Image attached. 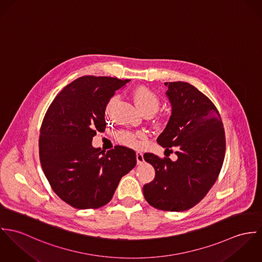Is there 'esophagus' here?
Here are the masks:
<instances>
[{
  "mask_svg": "<svg viewBox=\"0 0 262 262\" xmlns=\"http://www.w3.org/2000/svg\"><path fill=\"white\" fill-rule=\"evenodd\" d=\"M136 156H137V163H138V165L143 164L144 161H145L144 160V154L142 151H137Z\"/></svg>",
  "mask_w": 262,
  "mask_h": 262,
  "instance_id": "34e87169",
  "label": "esophagus"
}]
</instances>
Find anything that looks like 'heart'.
<instances>
[{
	"label": "heart",
	"mask_w": 262,
	"mask_h": 262,
	"mask_svg": "<svg viewBox=\"0 0 262 262\" xmlns=\"http://www.w3.org/2000/svg\"><path fill=\"white\" fill-rule=\"evenodd\" d=\"M133 97L136 105L143 114H155L161 104L160 97L150 89L146 86H139L133 91ZM117 100V96H114L110 99L106 105V112L110 111L112 105ZM144 137L143 134H135L128 130L120 132L117 135V139L120 143L130 146H139V140Z\"/></svg>",
	"instance_id": "obj_1"
}]
</instances>
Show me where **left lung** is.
Masks as SVG:
<instances>
[{
    "label": "left lung",
    "instance_id": "8db88e82",
    "mask_svg": "<svg viewBox=\"0 0 262 262\" xmlns=\"http://www.w3.org/2000/svg\"><path fill=\"white\" fill-rule=\"evenodd\" d=\"M172 115L157 142L177 155L172 161L145 152L144 159L155 179L144 186L150 206L171 212L188 210L199 203L216 182L225 157V132L214 103L187 82H166Z\"/></svg>",
    "mask_w": 262,
    "mask_h": 262
}]
</instances>
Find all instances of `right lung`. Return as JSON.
<instances>
[{
	"mask_svg": "<svg viewBox=\"0 0 262 262\" xmlns=\"http://www.w3.org/2000/svg\"><path fill=\"white\" fill-rule=\"evenodd\" d=\"M128 79L82 76L63 88L50 104L40 128L43 172L61 200L77 209L108 203L120 179L137 165L136 151L117 145L104 152L91 145L104 132L105 108Z\"/></svg>",
	"mask_w": 262,
	"mask_h": 262,
	"instance_id": "1",
	"label": "right lung"
}]
</instances>
